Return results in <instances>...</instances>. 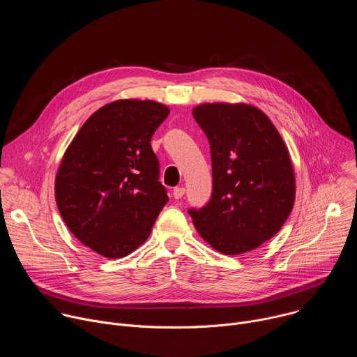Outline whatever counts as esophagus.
I'll use <instances>...</instances> for the list:
<instances>
[{
  "label": "esophagus",
  "instance_id": "1",
  "mask_svg": "<svg viewBox=\"0 0 357 357\" xmlns=\"http://www.w3.org/2000/svg\"><path fill=\"white\" fill-rule=\"evenodd\" d=\"M172 195H174V197H175V199H181V197L185 195V188H183V186H178V188H175V189H174V192H172Z\"/></svg>",
  "mask_w": 357,
  "mask_h": 357
}]
</instances>
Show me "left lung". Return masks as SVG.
<instances>
[{
    "label": "left lung",
    "mask_w": 357,
    "mask_h": 357,
    "mask_svg": "<svg viewBox=\"0 0 357 357\" xmlns=\"http://www.w3.org/2000/svg\"><path fill=\"white\" fill-rule=\"evenodd\" d=\"M192 116L212 152L213 193L189 215L200 237L226 256H238L274 237L295 202L289 151L275 126L247 103H203Z\"/></svg>",
    "instance_id": "obj_1"
}]
</instances>
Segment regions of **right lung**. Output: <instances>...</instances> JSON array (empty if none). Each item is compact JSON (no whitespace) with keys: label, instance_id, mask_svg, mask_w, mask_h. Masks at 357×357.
<instances>
[{"label":"right lung","instance_id":"1","mask_svg":"<svg viewBox=\"0 0 357 357\" xmlns=\"http://www.w3.org/2000/svg\"><path fill=\"white\" fill-rule=\"evenodd\" d=\"M168 114L154 100L112 101L84 121L65 151L56 205L72 234L100 256H128L167 205L151 137Z\"/></svg>","mask_w":357,"mask_h":357}]
</instances>
